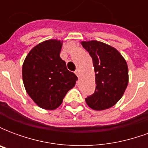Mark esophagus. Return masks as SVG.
Wrapping results in <instances>:
<instances>
[{
    "instance_id": "34e87169",
    "label": "esophagus",
    "mask_w": 148,
    "mask_h": 148,
    "mask_svg": "<svg viewBox=\"0 0 148 148\" xmlns=\"http://www.w3.org/2000/svg\"><path fill=\"white\" fill-rule=\"evenodd\" d=\"M75 74L77 75V77H79V76H80V73H79V71H78V70H77V71H75Z\"/></svg>"
}]
</instances>
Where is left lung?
Instances as JSON below:
<instances>
[{"label": "left lung", "mask_w": 148, "mask_h": 148, "mask_svg": "<svg viewBox=\"0 0 148 148\" xmlns=\"http://www.w3.org/2000/svg\"><path fill=\"white\" fill-rule=\"evenodd\" d=\"M81 44L93 59L96 90L86 98L93 110H105L115 106L124 95L128 84V68L124 58L113 47L90 40Z\"/></svg>", "instance_id": "1"}]
</instances>
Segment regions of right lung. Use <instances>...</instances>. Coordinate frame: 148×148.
Returning a JSON list of instances; mask_svg holds the SVG:
<instances>
[{
    "label": "right lung",
    "instance_id": "right-lung-1",
    "mask_svg": "<svg viewBox=\"0 0 148 148\" xmlns=\"http://www.w3.org/2000/svg\"><path fill=\"white\" fill-rule=\"evenodd\" d=\"M62 40L48 39L39 42L27 54L22 66L24 88L37 106L54 110L61 106L77 77L68 71L60 58Z\"/></svg>",
    "mask_w": 148,
    "mask_h": 148
}]
</instances>
